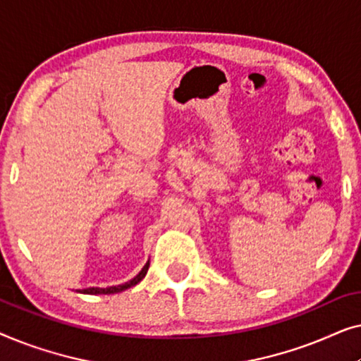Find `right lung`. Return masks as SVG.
<instances>
[{
  "instance_id": "add662e5",
  "label": "right lung",
  "mask_w": 361,
  "mask_h": 361,
  "mask_svg": "<svg viewBox=\"0 0 361 361\" xmlns=\"http://www.w3.org/2000/svg\"><path fill=\"white\" fill-rule=\"evenodd\" d=\"M147 269H149V261L145 264V268H142L140 273H137L135 278H133L131 281H128V283L125 284H118V286H110V288H88V289H82L78 290V293L82 294H116V293H121V290H125L128 288H133V286H136L140 281L145 278Z\"/></svg>"
}]
</instances>
